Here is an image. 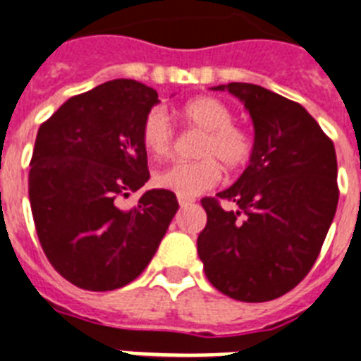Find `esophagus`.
Instances as JSON below:
<instances>
[{
	"label": "esophagus",
	"instance_id": "esophagus-1",
	"mask_svg": "<svg viewBox=\"0 0 361 361\" xmlns=\"http://www.w3.org/2000/svg\"><path fill=\"white\" fill-rule=\"evenodd\" d=\"M178 204H180V208H184V207H190V204H193V199L192 197H184V195H178Z\"/></svg>",
	"mask_w": 361,
	"mask_h": 361
}]
</instances>
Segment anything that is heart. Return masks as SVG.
<instances>
[{
  "label": "heart",
  "mask_w": 361,
  "mask_h": 361,
  "mask_svg": "<svg viewBox=\"0 0 361 361\" xmlns=\"http://www.w3.org/2000/svg\"><path fill=\"white\" fill-rule=\"evenodd\" d=\"M180 120L204 130L199 142L195 162H178L154 175V184L184 197H195L216 186L221 177L219 162L227 169H238L251 157V140L234 125V114L216 97H197L178 110ZM142 142L154 159H164L173 147V127L166 110L153 109L145 116Z\"/></svg>",
  "instance_id": "heart-1"
}]
</instances>
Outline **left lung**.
<instances>
[{
  "label": "left lung",
  "mask_w": 361,
  "mask_h": 361,
  "mask_svg": "<svg viewBox=\"0 0 361 361\" xmlns=\"http://www.w3.org/2000/svg\"><path fill=\"white\" fill-rule=\"evenodd\" d=\"M212 90L243 103L255 144L236 183L201 201L207 227L197 238L199 258L221 293L273 300L308 275L332 225L339 197L334 144L305 106L264 86L228 82Z\"/></svg>",
  "instance_id": "1"
}]
</instances>
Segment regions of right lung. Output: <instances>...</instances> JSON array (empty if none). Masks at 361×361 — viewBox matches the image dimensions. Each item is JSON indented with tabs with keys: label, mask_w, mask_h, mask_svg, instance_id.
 Wrapping results in <instances>:
<instances>
[{
	"label": "right lung",
	"mask_w": 361,
	"mask_h": 361,
	"mask_svg": "<svg viewBox=\"0 0 361 361\" xmlns=\"http://www.w3.org/2000/svg\"><path fill=\"white\" fill-rule=\"evenodd\" d=\"M159 103L151 86L114 79L70 97L38 129L29 171L35 227L51 266L82 290L133 282L177 214L168 190L120 207L149 180L142 127Z\"/></svg>",
	"instance_id": "right-lung-1"
}]
</instances>
